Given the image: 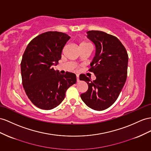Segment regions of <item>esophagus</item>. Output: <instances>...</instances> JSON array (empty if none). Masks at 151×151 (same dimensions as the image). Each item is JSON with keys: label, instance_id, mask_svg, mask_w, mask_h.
Masks as SVG:
<instances>
[{"label": "esophagus", "instance_id": "34e87169", "mask_svg": "<svg viewBox=\"0 0 151 151\" xmlns=\"http://www.w3.org/2000/svg\"><path fill=\"white\" fill-rule=\"evenodd\" d=\"M76 81H77V82H79V75L76 74Z\"/></svg>", "mask_w": 151, "mask_h": 151}]
</instances>
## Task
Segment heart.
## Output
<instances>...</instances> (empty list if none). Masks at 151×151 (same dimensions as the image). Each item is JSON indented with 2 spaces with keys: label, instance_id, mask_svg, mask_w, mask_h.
Returning <instances> with one entry per match:
<instances>
[{
  "label": "heart",
  "instance_id": "b5f03b06",
  "mask_svg": "<svg viewBox=\"0 0 151 151\" xmlns=\"http://www.w3.org/2000/svg\"><path fill=\"white\" fill-rule=\"evenodd\" d=\"M89 45V44H88L87 42H81V43L80 44V46H83V45Z\"/></svg>",
  "mask_w": 151,
  "mask_h": 151
}]
</instances>
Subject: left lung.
<instances>
[{"label":"left lung","mask_w":151,"mask_h":151,"mask_svg":"<svg viewBox=\"0 0 151 151\" xmlns=\"http://www.w3.org/2000/svg\"><path fill=\"white\" fill-rule=\"evenodd\" d=\"M87 37L96 46L95 56L89 71L96 79L85 75L80 80L88 84V90L81 94L82 101L95 110L109 108L117 100L127 78L128 55L117 37L99 30H89Z\"/></svg>","instance_id":"left-lung-1"}]
</instances>
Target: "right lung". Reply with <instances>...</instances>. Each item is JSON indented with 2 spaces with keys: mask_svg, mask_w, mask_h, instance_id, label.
Listing matches in <instances>:
<instances>
[{
  "mask_svg": "<svg viewBox=\"0 0 151 151\" xmlns=\"http://www.w3.org/2000/svg\"><path fill=\"white\" fill-rule=\"evenodd\" d=\"M69 39L68 34L60 32L42 33L29 42L23 55V87L29 99L41 109L51 110L60 105L68 88L76 82L74 73L61 75L53 68L61 59Z\"/></svg>",
  "mask_w": 151,
  "mask_h": 151,
  "instance_id": "obj_1",
  "label": "right lung"
}]
</instances>
